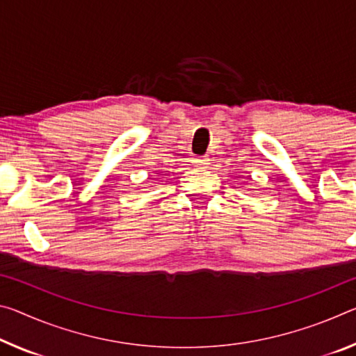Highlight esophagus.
<instances>
[{"label":"esophagus","mask_w":356,"mask_h":356,"mask_svg":"<svg viewBox=\"0 0 356 356\" xmlns=\"http://www.w3.org/2000/svg\"><path fill=\"white\" fill-rule=\"evenodd\" d=\"M193 161L198 168H207L209 166V158L207 156H196Z\"/></svg>","instance_id":"esophagus-1"}]
</instances>
